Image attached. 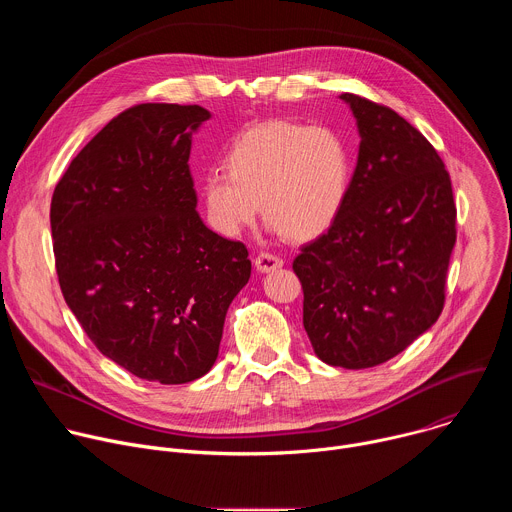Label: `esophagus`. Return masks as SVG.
Wrapping results in <instances>:
<instances>
[{
  "instance_id": "obj_1",
  "label": "esophagus",
  "mask_w": 512,
  "mask_h": 512,
  "mask_svg": "<svg viewBox=\"0 0 512 512\" xmlns=\"http://www.w3.org/2000/svg\"><path fill=\"white\" fill-rule=\"evenodd\" d=\"M255 267H257V271H261V273H269V271H275V269H279L281 265H283V261L279 259V257H275V255H271V253H259L257 257H255Z\"/></svg>"
}]
</instances>
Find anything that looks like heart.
Masks as SVG:
<instances>
[{
    "label": "heart",
    "mask_w": 512,
    "mask_h": 512,
    "mask_svg": "<svg viewBox=\"0 0 512 512\" xmlns=\"http://www.w3.org/2000/svg\"><path fill=\"white\" fill-rule=\"evenodd\" d=\"M227 174L210 172L202 200L212 227L239 237L259 216L291 241H312L338 218L352 178L340 133L324 125L265 121L247 129L227 154Z\"/></svg>",
    "instance_id": "b5f03b06"
}]
</instances>
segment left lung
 <instances>
[{"instance_id": "1", "label": "left lung", "mask_w": 512, "mask_h": 512, "mask_svg": "<svg viewBox=\"0 0 512 512\" xmlns=\"http://www.w3.org/2000/svg\"><path fill=\"white\" fill-rule=\"evenodd\" d=\"M360 137L346 202L302 249L304 328L320 360L371 369L440 318L456 245L450 174L433 145L393 109L342 93Z\"/></svg>"}]
</instances>
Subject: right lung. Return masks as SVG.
Returning <instances> with one entry per match:
<instances>
[{
	"label": "right lung",
	"instance_id": "obj_1",
	"mask_svg": "<svg viewBox=\"0 0 512 512\" xmlns=\"http://www.w3.org/2000/svg\"><path fill=\"white\" fill-rule=\"evenodd\" d=\"M198 105L145 103L109 121L54 188L50 227L62 296L95 346L131 375L182 385L218 356L249 251L196 212Z\"/></svg>",
	"mask_w": 512,
	"mask_h": 512
}]
</instances>
